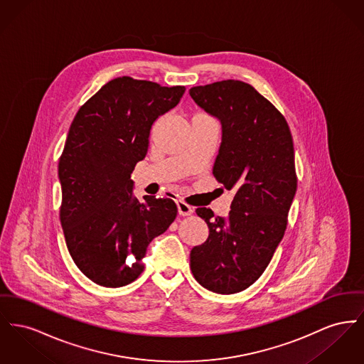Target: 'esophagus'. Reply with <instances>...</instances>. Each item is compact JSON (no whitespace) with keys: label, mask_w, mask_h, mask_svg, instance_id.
I'll use <instances>...</instances> for the list:
<instances>
[{"label":"esophagus","mask_w":364,"mask_h":364,"mask_svg":"<svg viewBox=\"0 0 364 364\" xmlns=\"http://www.w3.org/2000/svg\"><path fill=\"white\" fill-rule=\"evenodd\" d=\"M177 209H178V214L180 215H191L193 213V208L188 203H186L184 200H181V199L177 200Z\"/></svg>","instance_id":"esophagus-1"}]
</instances>
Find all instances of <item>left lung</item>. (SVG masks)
<instances>
[{"mask_svg": "<svg viewBox=\"0 0 364 364\" xmlns=\"http://www.w3.org/2000/svg\"><path fill=\"white\" fill-rule=\"evenodd\" d=\"M190 96L221 122L213 174L234 193L228 217L196 209L209 237L191 250V271L205 289L234 294L262 275L284 235L297 191L293 137L284 117L246 82L193 86Z\"/></svg>", "mask_w": 364, "mask_h": 364, "instance_id": "left-lung-1", "label": "left lung"}]
</instances>
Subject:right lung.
Instances as JSON below:
<instances>
[{"instance_id":"1","label":"right lung","mask_w":364,"mask_h":364,"mask_svg":"<svg viewBox=\"0 0 364 364\" xmlns=\"http://www.w3.org/2000/svg\"><path fill=\"white\" fill-rule=\"evenodd\" d=\"M184 86L119 77L78 109L59 161L65 245L86 278L105 287L132 283L155 236L177 215L171 198L133 195L130 174L143 161L158 117L176 107Z\"/></svg>"}]
</instances>
